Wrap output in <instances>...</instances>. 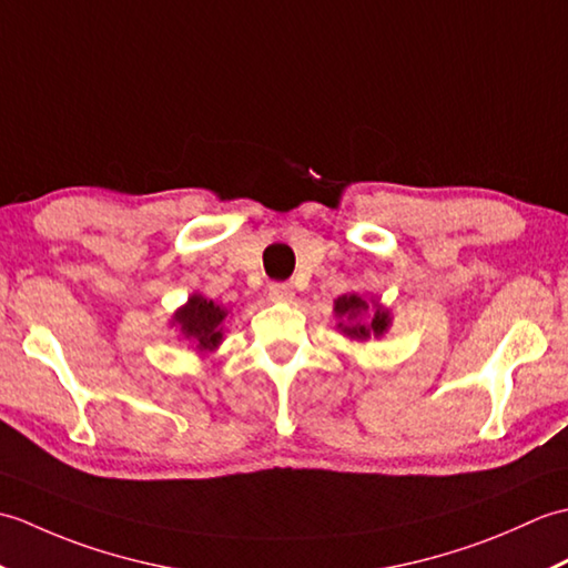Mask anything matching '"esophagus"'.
<instances>
[{"instance_id": "esophagus-1", "label": "esophagus", "mask_w": 568, "mask_h": 568, "mask_svg": "<svg viewBox=\"0 0 568 568\" xmlns=\"http://www.w3.org/2000/svg\"><path fill=\"white\" fill-rule=\"evenodd\" d=\"M268 295H271V300H275V303H287V300L295 297V291H293V285H287V283H271Z\"/></svg>"}]
</instances>
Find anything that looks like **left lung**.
I'll list each match as a JSON object with an SVG mask.
<instances>
[{
  "label": "left lung",
  "mask_w": 568,
  "mask_h": 568,
  "mask_svg": "<svg viewBox=\"0 0 568 568\" xmlns=\"http://www.w3.org/2000/svg\"><path fill=\"white\" fill-rule=\"evenodd\" d=\"M334 315L339 320L336 327L346 334L348 339L366 342L371 336H383L390 327V312L383 305L373 303V315H368V303L358 295H342L334 300Z\"/></svg>",
  "instance_id": "8db88e82"
}]
</instances>
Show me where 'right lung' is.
<instances>
[{
	"mask_svg": "<svg viewBox=\"0 0 568 568\" xmlns=\"http://www.w3.org/2000/svg\"><path fill=\"white\" fill-rule=\"evenodd\" d=\"M229 312L202 295H190L187 303L173 315V327L195 344L197 352H214L222 344V324Z\"/></svg>",
	"mask_w": 568,
	"mask_h": 568,
	"instance_id": "right-lung-1",
	"label": "right lung"
}]
</instances>
